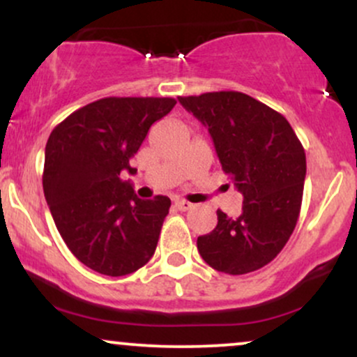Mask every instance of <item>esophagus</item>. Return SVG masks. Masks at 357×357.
Instances as JSON below:
<instances>
[{"instance_id": "1", "label": "esophagus", "mask_w": 357, "mask_h": 357, "mask_svg": "<svg viewBox=\"0 0 357 357\" xmlns=\"http://www.w3.org/2000/svg\"><path fill=\"white\" fill-rule=\"evenodd\" d=\"M174 206H176V210H179V211H188L192 208V203L186 202V199H174Z\"/></svg>"}]
</instances>
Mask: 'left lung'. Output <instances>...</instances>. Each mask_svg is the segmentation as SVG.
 Returning a JSON list of instances; mask_svg holds the SVG:
<instances>
[{"mask_svg":"<svg viewBox=\"0 0 357 357\" xmlns=\"http://www.w3.org/2000/svg\"><path fill=\"white\" fill-rule=\"evenodd\" d=\"M208 127L221 169L243 195L238 218L221 210L211 233L198 236L210 267L243 275L275 258L296 228L305 181V151L277 110L235 90L178 97Z\"/></svg>","mask_w":357,"mask_h":357,"instance_id":"1","label":"left lung"}]
</instances>
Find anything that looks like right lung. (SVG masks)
<instances>
[{
	"label": "right lung",
	"mask_w": 357,
	"mask_h": 357,
	"mask_svg": "<svg viewBox=\"0 0 357 357\" xmlns=\"http://www.w3.org/2000/svg\"><path fill=\"white\" fill-rule=\"evenodd\" d=\"M171 97H105L61 121L45 147L43 192L56 230L77 260L122 277L154 255L171 199H139L124 171Z\"/></svg>",
	"instance_id": "obj_1"
}]
</instances>
